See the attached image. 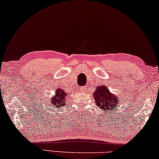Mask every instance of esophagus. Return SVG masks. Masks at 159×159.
I'll use <instances>...</instances> for the list:
<instances>
[{"label": "esophagus", "mask_w": 159, "mask_h": 159, "mask_svg": "<svg viewBox=\"0 0 159 159\" xmlns=\"http://www.w3.org/2000/svg\"><path fill=\"white\" fill-rule=\"evenodd\" d=\"M80 90H81V91H83V92H85V91H86L87 88L85 87V86H84V87H80Z\"/></svg>", "instance_id": "obj_1"}]
</instances>
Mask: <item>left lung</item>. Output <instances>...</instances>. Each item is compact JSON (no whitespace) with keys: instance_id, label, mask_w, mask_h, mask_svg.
<instances>
[{"instance_id":"left-lung-1","label":"left lung","mask_w":159,"mask_h":159,"mask_svg":"<svg viewBox=\"0 0 159 159\" xmlns=\"http://www.w3.org/2000/svg\"><path fill=\"white\" fill-rule=\"evenodd\" d=\"M93 97L95 98V103L98 106L105 112L107 110H114L120 100V98L110 93L107 87L103 85L96 88Z\"/></svg>"}]
</instances>
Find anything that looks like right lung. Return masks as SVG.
<instances>
[{"instance_id": "obj_1", "label": "right lung", "mask_w": 159, "mask_h": 159, "mask_svg": "<svg viewBox=\"0 0 159 159\" xmlns=\"http://www.w3.org/2000/svg\"><path fill=\"white\" fill-rule=\"evenodd\" d=\"M66 95L67 94L64 90H60L59 89L57 90L54 96L50 100L51 101V105H54L55 107H57V108H61L65 106V104L66 102Z\"/></svg>"}]
</instances>
